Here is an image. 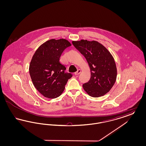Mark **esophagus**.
I'll list each match as a JSON object with an SVG mask.
<instances>
[{"instance_id":"1","label":"esophagus","mask_w":146,"mask_h":146,"mask_svg":"<svg viewBox=\"0 0 146 146\" xmlns=\"http://www.w3.org/2000/svg\"><path fill=\"white\" fill-rule=\"evenodd\" d=\"M80 73H81V70H79H79H78L76 71V72H75L74 74H75L76 76H77V75L79 74Z\"/></svg>"}]
</instances>
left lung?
<instances>
[{
  "mask_svg": "<svg viewBox=\"0 0 146 146\" xmlns=\"http://www.w3.org/2000/svg\"><path fill=\"white\" fill-rule=\"evenodd\" d=\"M74 46L83 55L90 68V79L83 85L84 90L93 97L104 96L111 89L117 79L114 60L108 50L96 41H73Z\"/></svg>",
  "mask_w": 146,
  "mask_h": 146,
  "instance_id": "left-lung-1",
  "label": "left lung"
}]
</instances>
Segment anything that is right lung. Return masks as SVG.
Returning a JSON list of instances; mask_svg holds the SVG:
<instances>
[{
    "instance_id": "obj_1",
    "label": "right lung",
    "mask_w": 146,
    "mask_h": 146,
    "mask_svg": "<svg viewBox=\"0 0 146 146\" xmlns=\"http://www.w3.org/2000/svg\"><path fill=\"white\" fill-rule=\"evenodd\" d=\"M70 45L64 39H50L41 45L33 56L29 68L30 76L35 88L44 97L60 96L73 76L65 72V66L60 62L63 51Z\"/></svg>"
}]
</instances>
